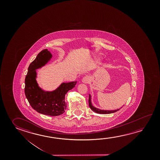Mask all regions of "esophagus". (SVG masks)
I'll list each match as a JSON object with an SVG mask.
<instances>
[{
	"label": "esophagus",
	"instance_id": "1",
	"mask_svg": "<svg viewBox=\"0 0 160 160\" xmlns=\"http://www.w3.org/2000/svg\"><path fill=\"white\" fill-rule=\"evenodd\" d=\"M90 81V78L88 77V76H85L82 79V82L84 83V84L89 83Z\"/></svg>",
	"mask_w": 160,
	"mask_h": 160
}]
</instances>
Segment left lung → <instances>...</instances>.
Segmentation results:
<instances>
[{
  "instance_id": "left-lung-1",
  "label": "left lung",
  "mask_w": 160,
  "mask_h": 160,
  "mask_svg": "<svg viewBox=\"0 0 160 160\" xmlns=\"http://www.w3.org/2000/svg\"><path fill=\"white\" fill-rule=\"evenodd\" d=\"M89 107L90 108V109L92 110H93L94 112L97 113H99V114H110V113H114L117 112L118 110H119L120 109H118L114 110H101L98 108L94 107L93 105H92V100H91V95L89 94Z\"/></svg>"
}]
</instances>
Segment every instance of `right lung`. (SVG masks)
Masks as SVG:
<instances>
[{
  "label": "right lung",
  "instance_id": "right-lung-1",
  "mask_svg": "<svg viewBox=\"0 0 160 160\" xmlns=\"http://www.w3.org/2000/svg\"><path fill=\"white\" fill-rule=\"evenodd\" d=\"M52 55L47 49L42 50L30 63L25 79L24 92L29 104L38 113L50 116L63 114L66 109L65 95L75 87L77 81L63 82L57 89L47 92L37 83L36 70L41 68L51 60Z\"/></svg>",
  "mask_w": 160,
  "mask_h": 160
}]
</instances>
